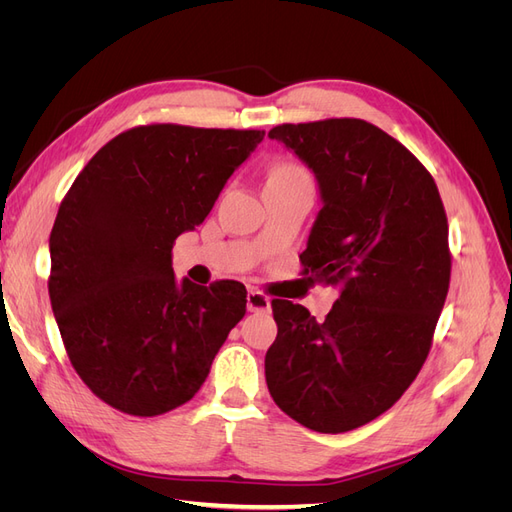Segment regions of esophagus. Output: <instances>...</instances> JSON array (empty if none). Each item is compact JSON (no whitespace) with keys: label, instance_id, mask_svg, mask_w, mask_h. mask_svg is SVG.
Segmentation results:
<instances>
[{"label":"esophagus","instance_id":"34e87169","mask_svg":"<svg viewBox=\"0 0 512 512\" xmlns=\"http://www.w3.org/2000/svg\"><path fill=\"white\" fill-rule=\"evenodd\" d=\"M247 309L250 312H271V299L258 290L247 292Z\"/></svg>","mask_w":512,"mask_h":512}]
</instances>
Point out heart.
I'll return each mask as SVG.
<instances>
[{
  "instance_id": "b5f03b06",
  "label": "heart",
  "mask_w": 512,
  "mask_h": 512,
  "mask_svg": "<svg viewBox=\"0 0 512 512\" xmlns=\"http://www.w3.org/2000/svg\"><path fill=\"white\" fill-rule=\"evenodd\" d=\"M301 175H307V173L294 164H280L271 170V177H301Z\"/></svg>"
}]
</instances>
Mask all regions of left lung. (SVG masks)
Here are the masks:
<instances>
[{
  "instance_id": "1",
  "label": "left lung",
  "mask_w": 512,
  "mask_h": 512,
  "mask_svg": "<svg viewBox=\"0 0 512 512\" xmlns=\"http://www.w3.org/2000/svg\"><path fill=\"white\" fill-rule=\"evenodd\" d=\"M269 138L318 181L301 262L339 297L322 322L273 299L267 386L307 429L350 431L389 410L427 359L451 282L444 205L427 168L363 119L282 123Z\"/></svg>"
}]
</instances>
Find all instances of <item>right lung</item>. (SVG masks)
<instances>
[{"label":"right lung","mask_w":512,"mask_h":512,"mask_svg":"<svg viewBox=\"0 0 512 512\" xmlns=\"http://www.w3.org/2000/svg\"><path fill=\"white\" fill-rule=\"evenodd\" d=\"M262 130L151 123L87 162L51 230L49 294L76 374L104 404L158 416L190 401L230 329L245 286L181 284L173 245L203 224Z\"/></svg>","instance_id":"obj_1"}]
</instances>
